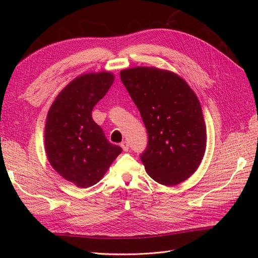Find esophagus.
Here are the masks:
<instances>
[{
  "label": "esophagus",
  "mask_w": 258,
  "mask_h": 258,
  "mask_svg": "<svg viewBox=\"0 0 258 258\" xmlns=\"http://www.w3.org/2000/svg\"><path fill=\"white\" fill-rule=\"evenodd\" d=\"M120 147H122L124 152H127V151L130 150L128 143H127V142H125V141H124V142H122V143H120Z\"/></svg>",
  "instance_id": "esophagus-1"
}]
</instances>
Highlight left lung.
I'll return each mask as SVG.
<instances>
[{
	"label": "left lung",
	"instance_id": "8db88e82",
	"mask_svg": "<svg viewBox=\"0 0 258 258\" xmlns=\"http://www.w3.org/2000/svg\"><path fill=\"white\" fill-rule=\"evenodd\" d=\"M149 134L141 155L146 173L174 186L196 172L206 150L201 103L184 79L168 70L136 67L119 72Z\"/></svg>",
	"mask_w": 258,
	"mask_h": 258
}]
</instances>
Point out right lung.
I'll use <instances>...</instances> for the list:
<instances>
[{
    "mask_svg": "<svg viewBox=\"0 0 258 258\" xmlns=\"http://www.w3.org/2000/svg\"><path fill=\"white\" fill-rule=\"evenodd\" d=\"M114 79L108 71L82 74L58 93L48 109L44 132L47 160L59 176L81 188L100 182L122 152L109 143L92 118L93 107Z\"/></svg>",
    "mask_w": 258,
    "mask_h": 258,
    "instance_id": "right-lung-1",
    "label": "right lung"
}]
</instances>
